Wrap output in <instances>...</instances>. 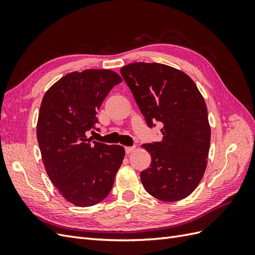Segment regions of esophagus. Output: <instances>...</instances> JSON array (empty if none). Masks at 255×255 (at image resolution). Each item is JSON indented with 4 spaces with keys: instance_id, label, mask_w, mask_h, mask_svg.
I'll return each instance as SVG.
<instances>
[{
    "instance_id": "1",
    "label": "esophagus",
    "mask_w": 255,
    "mask_h": 255,
    "mask_svg": "<svg viewBox=\"0 0 255 255\" xmlns=\"http://www.w3.org/2000/svg\"><path fill=\"white\" fill-rule=\"evenodd\" d=\"M135 150V146H126V153L129 154Z\"/></svg>"
}]
</instances>
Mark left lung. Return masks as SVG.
<instances>
[{"mask_svg":"<svg viewBox=\"0 0 255 255\" xmlns=\"http://www.w3.org/2000/svg\"><path fill=\"white\" fill-rule=\"evenodd\" d=\"M149 128L163 125L161 141L144 143L152 161L141 171L144 189L161 201L188 197L207 165L211 127L206 104L195 82L175 68L133 63L120 69Z\"/></svg>","mask_w":255,"mask_h":255,"instance_id":"8db88e82","label":"left lung"}]
</instances>
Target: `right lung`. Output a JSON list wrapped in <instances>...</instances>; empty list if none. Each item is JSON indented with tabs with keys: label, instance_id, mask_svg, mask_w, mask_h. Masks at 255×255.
I'll use <instances>...</instances> for the list:
<instances>
[{
	"label": "right lung",
	"instance_id": "obj_1",
	"mask_svg": "<svg viewBox=\"0 0 255 255\" xmlns=\"http://www.w3.org/2000/svg\"><path fill=\"white\" fill-rule=\"evenodd\" d=\"M121 82L112 70L88 69L66 74L43 96L37 122L43 165L60 195L76 206L109 196L125 158L123 146L87 138L104 99Z\"/></svg>",
	"mask_w": 255,
	"mask_h": 255
}]
</instances>
